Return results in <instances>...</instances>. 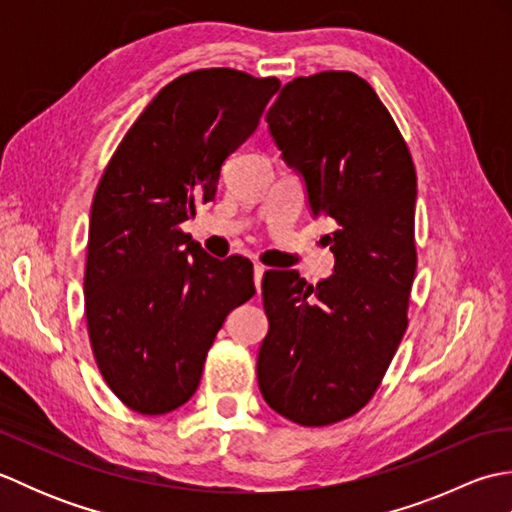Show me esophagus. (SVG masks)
Instances as JSON below:
<instances>
[{
	"mask_svg": "<svg viewBox=\"0 0 512 512\" xmlns=\"http://www.w3.org/2000/svg\"><path fill=\"white\" fill-rule=\"evenodd\" d=\"M264 273H266V266H262V264H255V268H253V277H255V288H257V292L262 290V279H264Z\"/></svg>",
	"mask_w": 512,
	"mask_h": 512,
	"instance_id": "esophagus-1",
	"label": "esophagus"
}]
</instances>
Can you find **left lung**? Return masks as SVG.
I'll use <instances>...</instances> for the list:
<instances>
[{
    "label": "left lung",
    "instance_id": "1",
    "mask_svg": "<svg viewBox=\"0 0 512 512\" xmlns=\"http://www.w3.org/2000/svg\"><path fill=\"white\" fill-rule=\"evenodd\" d=\"M281 156L306 180L334 275L317 286L295 270L262 281L268 334L259 347L262 396L303 427L361 411L407 330L416 277V167L372 85L345 70L297 76L266 114Z\"/></svg>",
    "mask_w": 512,
    "mask_h": 512
}]
</instances>
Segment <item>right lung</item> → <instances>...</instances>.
Segmentation results:
<instances>
[{"label": "right lung", "mask_w": 512, "mask_h": 512, "mask_svg": "<svg viewBox=\"0 0 512 512\" xmlns=\"http://www.w3.org/2000/svg\"><path fill=\"white\" fill-rule=\"evenodd\" d=\"M279 85L233 68L182 74L107 162L90 213L85 319L101 376L132 411L184 405L226 314L255 295L250 259L220 262L180 224L215 198L222 162Z\"/></svg>", "instance_id": "right-lung-1"}]
</instances>
